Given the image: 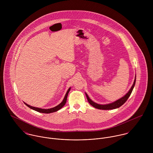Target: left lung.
<instances>
[{
	"mask_svg": "<svg viewBox=\"0 0 153 153\" xmlns=\"http://www.w3.org/2000/svg\"><path fill=\"white\" fill-rule=\"evenodd\" d=\"M135 81H136V74H135V79H134V83L132 85L130 89L128 91V92L123 97L120 98V99L115 101L113 102L109 103V104H97L95 102H94L93 101L91 100V99H90V98L88 97L87 94L85 92V95L86 97L87 98L88 101L89 102V103L94 108H97L99 109H104V110H107V109H114L118 108L119 107H120L121 105H123L126 102V101L128 100V98H129V97L131 95V92L133 90V88L135 86Z\"/></svg>",
	"mask_w": 153,
	"mask_h": 153,
	"instance_id": "obj_1",
	"label": "left lung"
}]
</instances>
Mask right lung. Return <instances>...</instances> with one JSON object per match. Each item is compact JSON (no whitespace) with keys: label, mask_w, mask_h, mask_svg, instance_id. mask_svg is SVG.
I'll list each match as a JSON object with an SVG mask.
<instances>
[{"label":"right lung","mask_w":153,"mask_h":153,"mask_svg":"<svg viewBox=\"0 0 153 153\" xmlns=\"http://www.w3.org/2000/svg\"><path fill=\"white\" fill-rule=\"evenodd\" d=\"M70 89H71V87L69 88L66 93L64 97V100H62V101L57 106L53 107V108H49V109H43V108H38V107H32V106H30L28 104H27L26 103H25V102L24 104L27 106L29 108H30V109H33L37 112H41V113H45V114H49V113H52V112H56L58 110H59L60 109H61L66 104V100H67V97H68V93L70 91Z\"/></svg>","instance_id":"obj_1"}]
</instances>
